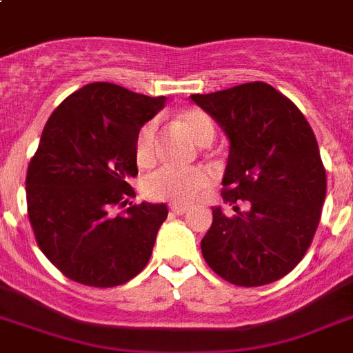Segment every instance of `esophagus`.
<instances>
[{"label": "esophagus", "mask_w": 353, "mask_h": 353, "mask_svg": "<svg viewBox=\"0 0 353 353\" xmlns=\"http://www.w3.org/2000/svg\"><path fill=\"white\" fill-rule=\"evenodd\" d=\"M170 210L174 212V214H187L188 212V207H185V205H170Z\"/></svg>", "instance_id": "1"}]
</instances>
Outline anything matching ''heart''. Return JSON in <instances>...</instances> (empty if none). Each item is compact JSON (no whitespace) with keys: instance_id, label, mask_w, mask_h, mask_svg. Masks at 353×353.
Segmentation results:
<instances>
[{"instance_id":"obj_1","label":"heart","mask_w":353,"mask_h":353,"mask_svg":"<svg viewBox=\"0 0 353 353\" xmlns=\"http://www.w3.org/2000/svg\"><path fill=\"white\" fill-rule=\"evenodd\" d=\"M179 122L198 143L207 144L214 139V124L198 108H187L179 113ZM159 157L157 152V121L144 122L135 137V159L141 166H152ZM214 176L205 166L176 168L165 166L150 174L144 181V192L152 199L170 201L176 205L192 203L199 194L212 183Z\"/></svg>"}]
</instances>
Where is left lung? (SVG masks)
<instances>
[{"label":"left lung","instance_id":"left-lung-1","mask_svg":"<svg viewBox=\"0 0 353 353\" xmlns=\"http://www.w3.org/2000/svg\"><path fill=\"white\" fill-rule=\"evenodd\" d=\"M231 141L221 196L236 214L212 209L205 262L243 288L271 284L312 245L326 198V170L310 122L265 82L190 97ZM243 201L247 211L235 205Z\"/></svg>","mask_w":353,"mask_h":353}]
</instances>
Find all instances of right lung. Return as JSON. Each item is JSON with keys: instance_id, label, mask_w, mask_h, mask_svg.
Listing matches in <instances>:
<instances>
[{"instance_id": "obj_1", "label": "right lung", "mask_w": 353, "mask_h": 353, "mask_svg": "<svg viewBox=\"0 0 353 353\" xmlns=\"http://www.w3.org/2000/svg\"><path fill=\"white\" fill-rule=\"evenodd\" d=\"M110 82L74 91L52 112L27 170V212L49 262L91 288L132 280L148 263L165 203L132 205L135 137L165 106Z\"/></svg>"}]
</instances>
